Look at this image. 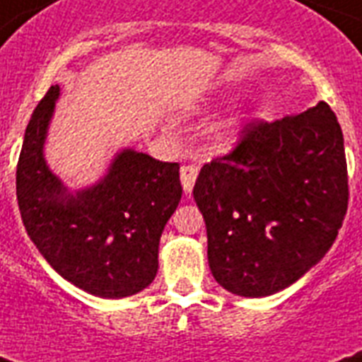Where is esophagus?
I'll return each mask as SVG.
<instances>
[{
  "mask_svg": "<svg viewBox=\"0 0 362 362\" xmlns=\"http://www.w3.org/2000/svg\"><path fill=\"white\" fill-rule=\"evenodd\" d=\"M199 169L195 165H184L180 169V180H182V187H184V192L192 193L193 186H195V180H197Z\"/></svg>",
  "mask_w": 362,
  "mask_h": 362,
  "instance_id": "obj_1",
  "label": "esophagus"
}]
</instances>
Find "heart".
<instances>
[{
  "mask_svg": "<svg viewBox=\"0 0 362 362\" xmlns=\"http://www.w3.org/2000/svg\"><path fill=\"white\" fill-rule=\"evenodd\" d=\"M229 133H231V124L220 125V127H216L214 129V139L216 141H223Z\"/></svg>",
  "mask_w": 362,
  "mask_h": 362,
  "instance_id": "1",
  "label": "heart"
}]
</instances>
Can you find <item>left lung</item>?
I'll list each match as a JSON object with an SVG mask.
<instances>
[{"label": "left lung", "instance_id": "left-lung-1", "mask_svg": "<svg viewBox=\"0 0 362 362\" xmlns=\"http://www.w3.org/2000/svg\"><path fill=\"white\" fill-rule=\"evenodd\" d=\"M240 133L231 152L201 169L193 197L216 281L240 297H269L320 263L342 227L344 135L325 101Z\"/></svg>", "mask_w": 362, "mask_h": 362}]
</instances>
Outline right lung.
<instances>
[{
  "mask_svg": "<svg viewBox=\"0 0 362 362\" xmlns=\"http://www.w3.org/2000/svg\"><path fill=\"white\" fill-rule=\"evenodd\" d=\"M58 98L56 84L35 107L16 165L25 231L73 286L95 297H129L156 278L159 238L182 197L180 165L127 148L95 186L67 193L42 156Z\"/></svg>",
  "mask_w": 362,
  "mask_h": 362,
  "instance_id": "1",
  "label": "right lung"
}]
</instances>
